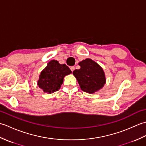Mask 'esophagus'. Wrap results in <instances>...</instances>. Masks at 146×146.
I'll return each mask as SVG.
<instances>
[{
	"mask_svg": "<svg viewBox=\"0 0 146 146\" xmlns=\"http://www.w3.org/2000/svg\"><path fill=\"white\" fill-rule=\"evenodd\" d=\"M75 66H71L70 67V70H71V71H72V72H73V71H74V70H75Z\"/></svg>",
	"mask_w": 146,
	"mask_h": 146,
	"instance_id": "1",
	"label": "esophagus"
}]
</instances>
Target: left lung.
Masks as SVG:
<instances>
[{
    "label": "left lung",
    "mask_w": 146,
    "mask_h": 146,
    "mask_svg": "<svg viewBox=\"0 0 146 146\" xmlns=\"http://www.w3.org/2000/svg\"><path fill=\"white\" fill-rule=\"evenodd\" d=\"M78 64L80 69L74 70L73 74L83 92L94 94L103 87L106 78L100 66L89 58L80 62Z\"/></svg>",
    "instance_id": "obj_1"
}]
</instances>
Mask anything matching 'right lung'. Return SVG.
I'll return each instance as SVG.
<instances>
[{
  "label": "right lung",
  "mask_w": 146,
  "mask_h": 146,
  "mask_svg": "<svg viewBox=\"0 0 146 146\" xmlns=\"http://www.w3.org/2000/svg\"><path fill=\"white\" fill-rule=\"evenodd\" d=\"M70 73L71 71L66 64H61L56 60H51L40 74L38 85L44 92L52 94L60 88L64 77Z\"/></svg>",
  "instance_id": "1"
}]
</instances>
